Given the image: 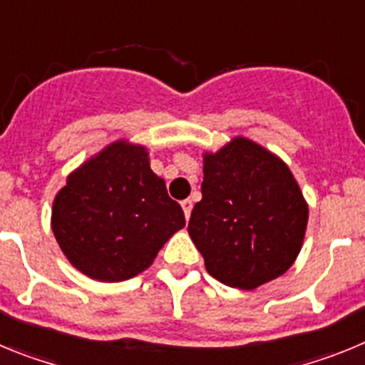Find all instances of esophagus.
<instances>
[{"label":"esophagus","mask_w":365,"mask_h":365,"mask_svg":"<svg viewBox=\"0 0 365 365\" xmlns=\"http://www.w3.org/2000/svg\"><path fill=\"white\" fill-rule=\"evenodd\" d=\"M180 206H182V212H185V217L190 219V214H192V208H193V202L190 201V199H185V201L180 202Z\"/></svg>","instance_id":"obj_1"}]
</instances>
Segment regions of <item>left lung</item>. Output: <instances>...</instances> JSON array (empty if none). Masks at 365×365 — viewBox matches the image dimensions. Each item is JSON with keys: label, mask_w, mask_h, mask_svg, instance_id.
Segmentation results:
<instances>
[{"label": "left lung", "mask_w": 365, "mask_h": 365, "mask_svg": "<svg viewBox=\"0 0 365 365\" xmlns=\"http://www.w3.org/2000/svg\"><path fill=\"white\" fill-rule=\"evenodd\" d=\"M188 232L210 276L241 291L279 278L302 250L309 206L289 166L245 137L202 160Z\"/></svg>", "instance_id": "8db88e82"}]
</instances>
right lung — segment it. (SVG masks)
<instances>
[{"label":"right lung","mask_w":365,"mask_h":365,"mask_svg":"<svg viewBox=\"0 0 365 365\" xmlns=\"http://www.w3.org/2000/svg\"><path fill=\"white\" fill-rule=\"evenodd\" d=\"M185 212L150 168L148 150L117 140L69 173L51 227L74 269L98 282H125L153 263L185 227Z\"/></svg>","instance_id":"right-lung-1"}]
</instances>
